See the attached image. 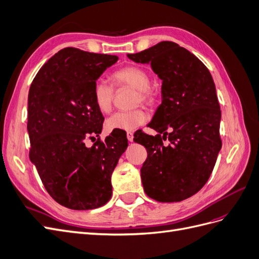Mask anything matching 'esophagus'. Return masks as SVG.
Returning <instances> with one entry per match:
<instances>
[{"label":"esophagus","instance_id":"34e87169","mask_svg":"<svg viewBox=\"0 0 259 259\" xmlns=\"http://www.w3.org/2000/svg\"><path fill=\"white\" fill-rule=\"evenodd\" d=\"M126 136H127V139H128V142H131V143H132V142H133V140H134V135H133V133L128 132V133H127V135H126Z\"/></svg>","mask_w":259,"mask_h":259}]
</instances>
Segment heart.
<instances>
[{
	"mask_svg": "<svg viewBox=\"0 0 259 259\" xmlns=\"http://www.w3.org/2000/svg\"><path fill=\"white\" fill-rule=\"evenodd\" d=\"M115 86H128L136 91L135 103L151 105L154 100L153 93L150 90L151 80L148 72L137 66H125L115 70L111 75ZM92 95L94 104L100 112L107 113L111 110L114 96L113 86L104 79H97L94 82ZM148 115L143 109H134L131 111H117L111 114L106 121V127L109 131L132 132L147 122Z\"/></svg>",
	"mask_w": 259,
	"mask_h": 259,
	"instance_id": "obj_1",
	"label": "heart"
}]
</instances>
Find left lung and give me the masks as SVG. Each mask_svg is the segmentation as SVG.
Listing matches in <instances>:
<instances>
[{
	"instance_id": "left-lung-1",
	"label": "left lung",
	"mask_w": 259,
	"mask_h": 259,
	"mask_svg": "<svg viewBox=\"0 0 259 259\" xmlns=\"http://www.w3.org/2000/svg\"><path fill=\"white\" fill-rule=\"evenodd\" d=\"M127 57L150 62L162 80V104L148 125L158 135L138 133L134 138L148 153L140 169L144 190L158 202L186 200L206 184L222 148L213 77L198 57L174 42L163 41ZM166 138L169 145L164 146Z\"/></svg>"
}]
</instances>
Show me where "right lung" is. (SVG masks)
<instances>
[{"mask_svg":"<svg viewBox=\"0 0 259 259\" xmlns=\"http://www.w3.org/2000/svg\"><path fill=\"white\" fill-rule=\"evenodd\" d=\"M117 59L66 48L45 62L30 86V160L46 191L70 209L97 208L110 200L112 171L127 148L121 131L85 146V139L99 136L105 120L94 104V82Z\"/></svg>","mask_w":259,"mask_h":259,"instance_id":"add662e5","label":"right lung"}]
</instances>
